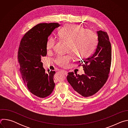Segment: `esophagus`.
<instances>
[{"label": "esophagus", "instance_id": "obj_1", "mask_svg": "<svg viewBox=\"0 0 128 128\" xmlns=\"http://www.w3.org/2000/svg\"><path fill=\"white\" fill-rule=\"evenodd\" d=\"M62 72L63 73V74H65V75H67V72L66 71H65V70H62Z\"/></svg>", "mask_w": 128, "mask_h": 128}]
</instances>
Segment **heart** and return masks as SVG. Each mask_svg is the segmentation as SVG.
Instances as JSON below:
<instances>
[{
	"label": "heart",
	"instance_id": "obj_1",
	"mask_svg": "<svg viewBox=\"0 0 128 128\" xmlns=\"http://www.w3.org/2000/svg\"><path fill=\"white\" fill-rule=\"evenodd\" d=\"M60 40L66 42L67 52L65 55H59L54 60L56 64L63 68L68 67L74 59L84 60L88 58L94 50L97 44V34L93 31L74 25H67L59 32ZM56 44V40L52 36L49 37L46 42L48 52H51Z\"/></svg>",
	"mask_w": 128,
	"mask_h": 128
}]
</instances>
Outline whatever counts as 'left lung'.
Instances as JSON below:
<instances>
[{
	"label": "left lung",
	"instance_id": "obj_1",
	"mask_svg": "<svg viewBox=\"0 0 128 128\" xmlns=\"http://www.w3.org/2000/svg\"><path fill=\"white\" fill-rule=\"evenodd\" d=\"M98 43L95 52L84 59L82 66L84 74L68 72L67 80L76 94L87 97L94 95L106 83L110 72L112 46L107 32L97 31Z\"/></svg>",
	"mask_w": 128,
	"mask_h": 128
}]
</instances>
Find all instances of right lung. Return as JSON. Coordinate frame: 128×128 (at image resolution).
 Segmentation results:
<instances>
[{
  "label": "right lung",
  "mask_w": 128,
  "mask_h": 128,
  "mask_svg": "<svg viewBox=\"0 0 128 128\" xmlns=\"http://www.w3.org/2000/svg\"><path fill=\"white\" fill-rule=\"evenodd\" d=\"M60 25L57 23H40L30 29L22 38L18 52L22 78L28 90L34 95L44 98L54 87V71L45 72L42 58L46 56V42L52 31Z\"/></svg>",
  "instance_id": "obj_1"
}]
</instances>
